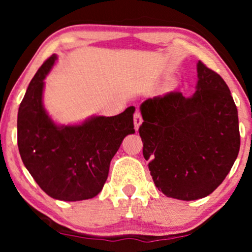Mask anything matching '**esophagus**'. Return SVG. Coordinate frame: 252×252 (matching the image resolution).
Segmentation results:
<instances>
[{
  "instance_id": "esophagus-1",
  "label": "esophagus",
  "mask_w": 252,
  "mask_h": 252,
  "mask_svg": "<svg viewBox=\"0 0 252 252\" xmlns=\"http://www.w3.org/2000/svg\"><path fill=\"white\" fill-rule=\"evenodd\" d=\"M141 123H142V116H141L140 111H135L134 114V124H135V129L137 130L138 126H141Z\"/></svg>"
}]
</instances>
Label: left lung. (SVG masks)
<instances>
[{"label":"left lung","instance_id":"obj_1","mask_svg":"<svg viewBox=\"0 0 252 252\" xmlns=\"http://www.w3.org/2000/svg\"><path fill=\"white\" fill-rule=\"evenodd\" d=\"M193 97L172 91L141 105L138 132L155 186L164 195L196 200L226 178L241 146L238 112L217 72L198 63Z\"/></svg>","mask_w":252,"mask_h":252}]
</instances>
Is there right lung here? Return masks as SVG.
<instances>
[{
    "mask_svg": "<svg viewBox=\"0 0 252 252\" xmlns=\"http://www.w3.org/2000/svg\"><path fill=\"white\" fill-rule=\"evenodd\" d=\"M56 59L52 56L42 63L20 104L17 146L26 168L46 194L63 201L85 200L102 190L123 138L135 132V108L80 126H56L42 106L43 79Z\"/></svg>",
    "mask_w": 252,
    "mask_h": 252,
    "instance_id": "obj_1",
    "label": "right lung"
}]
</instances>
